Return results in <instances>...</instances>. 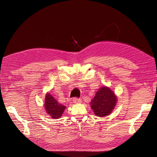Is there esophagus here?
I'll use <instances>...</instances> for the list:
<instances>
[{"instance_id": "esophagus-1", "label": "esophagus", "mask_w": 157, "mask_h": 157, "mask_svg": "<svg viewBox=\"0 0 157 157\" xmlns=\"http://www.w3.org/2000/svg\"><path fill=\"white\" fill-rule=\"evenodd\" d=\"M73 102H74L75 103H79L81 102V100H80V99L77 98H73Z\"/></svg>"}]
</instances>
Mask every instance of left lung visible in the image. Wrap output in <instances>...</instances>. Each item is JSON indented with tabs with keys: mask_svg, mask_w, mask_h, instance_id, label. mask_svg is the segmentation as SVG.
Here are the masks:
<instances>
[{
	"mask_svg": "<svg viewBox=\"0 0 157 157\" xmlns=\"http://www.w3.org/2000/svg\"><path fill=\"white\" fill-rule=\"evenodd\" d=\"M117 102V97L115 92L105 86L98 90L90 102V107L96 116L104 117L113 112Z\"/></svg>",
	"mask_w": 157,
	"mask_h": 157,
	"instance_id": "1",
	"label": "left lung"
}]
</instances>
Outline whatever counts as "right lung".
Wrapping results in <instances>:
<instances>
[{"label": "right lung", "instance_id": "add662e5", "mask_svg": "<svg viewBox=\"0 0 157 157\" xmlns=\"http://www.w3.org/2000/svg\"><path fill=\"white\" fill-rule=\"evenodd\" d=\"M44 107L46 112L52 118L58 119L63 113L66 107L59 103L58 101L49 93H46Z\"/></svg>", "mask_w": 157, "mask_h": 157}]
</instances>
